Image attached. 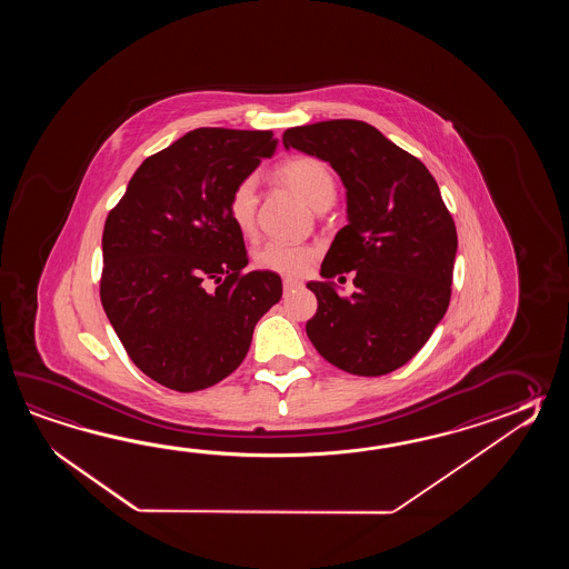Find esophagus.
Instances as JSON below:
<instances>
[{
	"instance_id": "esophagus-1",
	"label": "esophagus",
	"mask_w": 569,
	"mask_h": 569,
	"mask_svg": "<svg viewBox=\"0 0 569 569\" xmlns=\"http://www.w3.org/2000/svg\"><path fill=\"white\" fill-rule=\"evenodd\" d=\"M301 280L290 279V277H284V279H282V289H284V292H289V290L301 289Z\"/></svg>"
}]
</instances>
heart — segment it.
I'll return each instance as SVG.
<instances>
[{"mask_svg":"<svg viewBox=\"0 0 569 569\" xmlns=\"http://www.w3.org/2000/svg\"><path fill=\"white\" fill-rule=\"evenodd\" d=\"M280 179L309 206L321 211L336 199V179L323 160L313 157H295L280 164ZM258 187L252 177H246L231 189L228 197V213L231 223L243 236L254 233ZM317 250L307 243L268 240L254 252V262L262 270H270L287 277H301L313 267Z\"/></svg>","mask_w":569,"mask_h":569,"instance_id":"1","label":"heart"}]
</instances>
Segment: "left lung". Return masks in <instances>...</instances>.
Listing matches in <instances>:
<instances>
[{
  "mask_svg": "<svg viewBox=\"0 0 569 569\" xmlns=\"http://www.w3.org/2000/svg\"><path fill=\"white\" fill-rule=\"evenodd\" d=\"M282 144L329 162L348 197V226L321 264L326 280L307 282L317 297L307 336L339 370L388 375L423 348L449 307L458 231L436 179L366 121L289 128ZM343 271L355 272L351 298L330 282Z\"/></svg>",
  "mask_w": 569,
  "mask_h": 569,
  "instance_id": "obj_1",
  "label": "left lung"
}]
</instances>
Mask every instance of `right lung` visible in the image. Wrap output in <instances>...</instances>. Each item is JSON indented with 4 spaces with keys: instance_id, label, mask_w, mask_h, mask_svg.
<instances>
[{
    "instance_id": "right-lung-1",
    "label": "right lung",
    "mask_w": 569,
    "mask_h": 569,
    "mask_svg": "<svg viewBox=\"0 0 569 569\" xmlns=\"http://www.w3.org/2000/svg\"><path fill=\"white\" fill-rule=\"evenodd\" d=\"M272 132L197 128L146 158L103 228L101 305L132 362L162 387L194 392L230 376L256 323L282 297L277 272H243L228 197Z\"/></svg>"
}]
</instances>
